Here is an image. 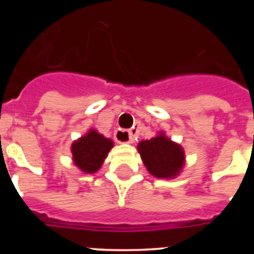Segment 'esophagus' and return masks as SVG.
Segmentation results:
<instances>
[{"mask_svg":"<svg viewBox=\"0 0 254 254\" xmlns=\"http://www.w3.org/2000/svg\"><path fill=\"white\" fill-rule=\"evenodd\" d=\"M114 138H116L118 142H127L132 143L134 138V129H129V131H126V129H117L114 132Z\"/></svg>","mask_w":254,"mask_h":254,"instance_id":"esophagus-1","label":"esophagus"}]
</instances>
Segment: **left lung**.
I'll use <instances>...</instances> for the list:
<instances>
[{"mask_svg":"<svg viewBox=\"0 0 254 254\" xmlns=\"http://www.w3.org/2000/svg\"><path fill=\"white\" fill-rule=\"evenodd\" d=\"M138 151L150 174L156 178H173L181 172L185 163V152L177 143L164 134L138 143Z\"/></svg>","mask_w":254,"mask_h":254,"instance_id":"1","label":"left lung"}]
</instances>
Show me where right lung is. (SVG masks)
<instances>
[{"label":"right lung","mask_w":254,"mask_h":254,"mask_svg":"<svg viewBox=\"0 0 254 254\" xmlns=\"http://www.w3.org/2000/svg\"><path fill=\"white\" fill-rule=\"evenodd\" d=\"M112 147V140L105 138L103 134L91 129L72 143L71 151L73 163L84 173H95L102 167L103 161Z\"/></svg>","instance_id":"right-lung-1"}]
</instances>
